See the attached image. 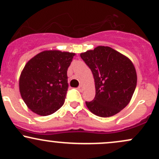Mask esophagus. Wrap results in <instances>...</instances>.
Instances as JSON below:
<instances>
[{"label": "esophagus", "instance_id": "obj_1", "mask_svg": "<svg viewBox=\"0 0 159 159\" xmlns=\"http://www.w3.org/2000/svg\"><path fill=\"white\" fill-rule=\"evenodd\" d=\"M83 89H84V87L82 86V85H80V86L78 87V90H79L80 92H83Z\"/></svg>", "mask_w": 159, "mask_h": 159}]
</instances>
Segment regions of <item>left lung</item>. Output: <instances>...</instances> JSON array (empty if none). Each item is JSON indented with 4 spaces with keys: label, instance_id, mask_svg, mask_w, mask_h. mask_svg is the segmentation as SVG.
I'll return each instance as SVG.
<instances>
[{
    "label": "left lung",
    "instance_id": "obj_1",
    "mask_svg": "<svg viewBox=\"0 0 159 159\" xmlns=\"http://www.w3.org/2000/svg\"><path fill=\"white\" fill-rule=\"evenodd\" d=\"M93 72L95 96L86 102L89 110L97 116L115 115L130 102L137 82L136 69L127 57L107 46L80 54Z\"/></svg>",
    "mask_w": 159,
    "mask_h": 159
}]
</instances>
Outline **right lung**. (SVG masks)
<instances>
[{"label":"right lung","mask_w":159,"mask_h":159,"mask_svg":"<svg viewBox=\"0 0 159 159\" xmlns=\"http://www.w3.org/2000/svg\"><path fill=\"white\" fill-rule=\"evenodd\" d=\"M75 53L44 51L26 63L19 86L27 107L41 116L50 115L64 105L68 89L67 69Z\"/></svg>","instance_id":"add662e5"}]
</instances>
